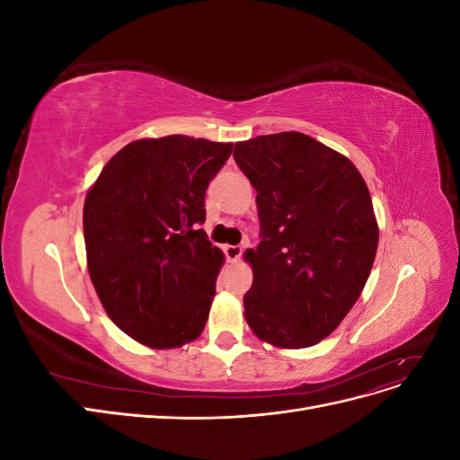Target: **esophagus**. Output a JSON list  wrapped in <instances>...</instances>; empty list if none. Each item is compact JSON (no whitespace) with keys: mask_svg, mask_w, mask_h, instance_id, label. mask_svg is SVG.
Returning a JSON list of instances; mask_svg holds the SVG:
<instances>
[{"mask_svg":"<svg viewBox=\"0 0 460 460\" xmlns=\"http://www.w3.org/2000/svg\"><path fill=\"white\" fill-rule=\"evenodd\" d=\"M242 253H243V247L242 245H226L225 247V255H226V259L230 262H238Z\"/></svg>","mask_w":460,"mask_h":460,"instance_id":"1","label":"esophagus"}]
</instances>
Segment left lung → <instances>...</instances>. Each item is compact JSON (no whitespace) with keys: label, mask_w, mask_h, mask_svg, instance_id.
I'll use <instances>...</instances> for the list:
<instances>
[{"label":"left lung","mask_w":460,"mask_h":460,"mask_svg":"<svg viewBox=\"0 0 460 460\" xmlns=\"http://www.w3.org/2000/svg\"><path fill=\"white\" fill-rule=\"evenodd\" d=\"M234 159L257 190L261 222V242L245 253L247 324L272 345L311 347L368 280L378 249L368 188L349 159L301 132L240 142Z\"/></svg>","instance_id":"left-lung-1"}]
</instances>
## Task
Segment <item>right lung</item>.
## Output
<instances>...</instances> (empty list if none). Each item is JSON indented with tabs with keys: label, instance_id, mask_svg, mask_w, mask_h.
Here are the masks:
<instances>
[{
	"label": "right lung",
	"instance_id": "add662e5",
	"mask_svg": "<svg viewBox=\"0 0 460 460\" xmlns=\"http://www.w3.org/2000/svg\"><path fill=\"white\" fill-rule=\"evenodd\" d=\"M232 147L182 134L132 142L86 196L93 288L109 318L153 349L193 341L205 328L225 257L201 228L205 191Z\"/></svg>",
	"mask_w": 460,
	"mask_h": 460
}]
</instances>
